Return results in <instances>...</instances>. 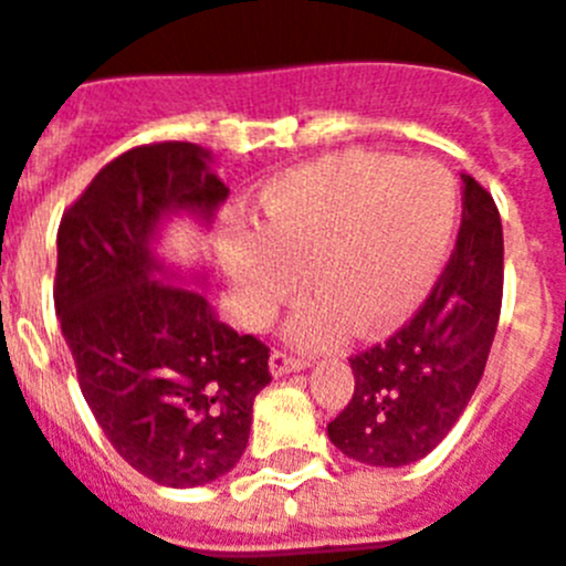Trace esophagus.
I'll return each mask as SVG.
<instances>
[{
	"instance_id": "esophagus-1",
	"label": "esophagus",
	"mask_w": 566,
	"mask_h": 566,
	"mask_svg": "<svg viewBox=\"0 0 566 566\" xmlns=\"http://www.w3.org/2000/svg\"><path fill=\"white\" fill-rule=\"evenodd\" d=\"M306 365H308V359L294 357V354L283 352V348L272 352V357H269V368H272L274 377H283V374H292V371H303Z\"/></svg>"
}]
</instances>
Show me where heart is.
Listing matches in <instances>:
<instances>
[{
	"label": "heart",
	"mask_w": 566,
	"mask_h": 566,
	"mask_svg": "<svg viewBox=\"0 0 566 566\" xmlns=\"http://www.w3.org/2000/svg\"><path fill=\"white\" fill-rule=\"evenodd\" d=\"M459 195L437 161L339 153L280 175L260 198L258 234L223 243L238 308L252 328L269 326L297 294L303 345H332L348 326L377 334L413 312L451 249Z\"/></svg>",
	"instance_id": "obj_1"
}]
</instances>
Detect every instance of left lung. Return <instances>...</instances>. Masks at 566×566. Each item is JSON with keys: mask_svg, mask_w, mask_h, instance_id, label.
Returning <instances> with one entry per match:
<instances>
[{"mask_svg": "<svg viewBox=\"0 0 566 566\" xmlns=\"http://www.w3.org/2000/svg\"><path fill=\"white\" fill-rule=\"evenodd\" d=\"M462 227L437 286L402 328L354 354V394L328 439L348 459L402 468L451 433L488 365L504 289L493 195L462 175Z\"/></svg>", "mask_w": 566, "mask_h": 566, "instance_id": "8db88e82", "label": "left lung"}]
</instances>
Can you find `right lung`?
<instances>
[{"label": "right lung", "mask_w": 566, "mask_h": 566, "mask_svg": "<svg viewBox=\"0 0 566 566\" xmlns=\"http://www.w3.org/2000/svg\"><path fill=\"white\" fill-rule=\"evenodd\" d=\"M189 142L142 144L102 167L59 223L53 283L78 388L104 437L138 473L195 488L243 457L269 345L214 317L201 292L155 280L164 214L201 218L227 184Z\"/></svg>", "instance_id": "obj_1"}]
</instances>
